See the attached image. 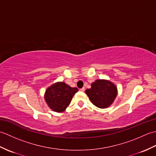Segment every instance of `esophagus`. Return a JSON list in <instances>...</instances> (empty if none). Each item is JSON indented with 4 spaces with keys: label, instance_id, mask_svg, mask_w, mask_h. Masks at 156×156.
I'll return each instance as SVG.
<instances>
[{
    "label": "esophagus",
    "instance_id": "obj_1",
    "mask_svg": "<svg viewBox=\"0 0 156 156\" xmlns=\"http://www.w3.org/2000/svg\"><path fill=\"white\" fill-rule=\"evenodd\" d=\"M84 90H85V88H80V91H82V92H84Z\"/></svg>",
    "mask_w": 156,
    "mask_h": 156
}]
</instances>
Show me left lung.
Returning <instances> with one entry per match:
<instances>
[{"instance_id": "left-lung-1", "label": "left lung", "mask_w": 156, "mask_h": 156, "mask_svg": "<svg viewBox=\"0 0 156 156\" xmlns=\"http://www.w3.org/2000/svg\"><path fill=\"white\" fill-rule=\"evenodd\" d=\"M91 102L100 108H106L113 103L117 96V87L113 82L105 79H98L91 84V88L87 89Z\"/></svg>"}]
</instances>
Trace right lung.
<instances>
[{
    "mask_svg": "<svg viewBox=\"0 0 156 156\" xmlns=\"http://www.w3.org/2000/svg\"><path fill=\"white\" fill-rule=\"evenodd\" d=\"M78 91L77 88H72L64 82H57L45 90L44 99L49 108L57 112H64L74 94Z\"/></svg>",
    "mask_w": 156,
    "mask_h": 156,
    "instance_id": "1",
    "label": "right lung"
}]
</instances>
